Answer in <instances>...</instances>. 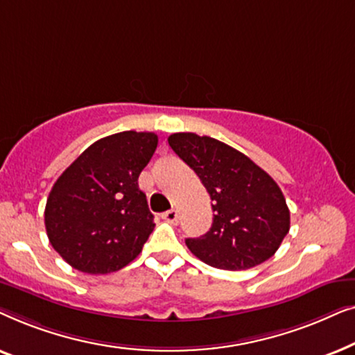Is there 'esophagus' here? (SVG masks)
<instances>
[{"mask_svg":"<svg viewBox=\"0 0 355 355\" xmlns=\"http://www.w3.org/2000/svg\"><path fill=\"white\" fill-rule=\"evenodd\" d=\"M162 218H163L164 221L171 223V225H178L179 215H178V211H176V210H168V211H164V213H163Z\"/></svg>","mask_w":355,"mask_h":355,"instance_id":"esophagus-1","label":"esophagus"}]
</instances>
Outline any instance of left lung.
I'll return each instance as SVG.
<instances>
[{"label": "left lung", "instance_id": "1", "mask_svg": "<svg viewBox=\"0 0 355 355\" xmlns=\"http://www.w3.org/2000/svg\"><path fill=\"white\" fill-rule=\"evenodd\" d=\"M168 144L211 198V227L186 239L189 250L203 263L231 271L249 270L273 257L291 225L286 198L273 178L244 153L207 135L178 132Z\"/></svg>", "mask_w": 355, "mask_h": 355}]
</instances>
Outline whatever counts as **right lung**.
Returning <instances> with one entry per match:
<instances>
[{"mask_svg":"<svg viewBox=\"0 0 355 355\" xmlns=\"http://www.w3.org/2000/svg\"><path fill=\"white\" fill-rule=\"evenodd\" d=\"M157 145L153 132L108 135L58 178L46 200L45 226L53 249L72 268L113 273L142 252L155 223L139 174Z\"/></svg>","mask_w":355,"mask_h":355,"instance_id":"add662e5","label":"right lung"}]
</instances>
